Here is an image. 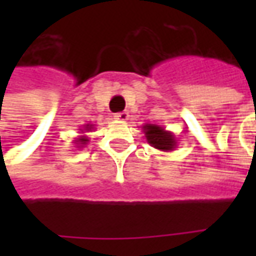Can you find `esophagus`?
<instances>
[{
	"label": "esophagus",
	"mask_w": 256,
	"mask_h": 256,
	"mask_svg": "<svg viewBox=\"0 0 256 256\" xmlns=\"http://www.w3.org/2000/svg\"><path fill=\"white\" fill-rule=\"evenodd\" d=\"M128 116H130V115H128V112H118V114L114 115V118H115L116 120H120V122H126L128 119Z\"/></svg>",
	"instance_id": "34e87169"
}]
</instances>
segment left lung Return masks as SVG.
Returning <instances> with one entry per match:
<instances>
[{
    "label": "left lung",
    "mask_w": 256,
    "mask_h": 256,
    "mask_svg": "<svg viewBox=\"0 0 256 256\" xmlns=\"http://www.w3.org/2000/svg\"><path fill=\"white\" fill-rule=\"evenodd\" d=\"M142 132L145 134L146 142L156 150L163 152H172L177 148V137L174 133L168 132L155 123H145L142 126Z\"/></svg>",
    "instance_id": "obj_1"
}]
</instances>
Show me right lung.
<instances>
[{"label":"right lung","mask_w":256,"mask_h":256,"mask_svg":"<svg viewBox=\"0 0 256 256\" xmlns=\"http://www.w3.org/2000/svg\"><path fill=\"white\" fill-rule=\"evenodd\" d=\"M92 130H94V124H90V123H88V124H84V126H82V128H79V133H80V136H78L76 138L72 140V144L75 145V148L80 150V148H84V146H86V145H88V142L90 141V138L84 133H89V132H92Z\"/></svg>","instance_id":"add662e5"}]
</instances>
